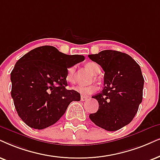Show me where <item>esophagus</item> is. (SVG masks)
I'll use <instances>...</instances> for the list:
<instances>
[{"label": "esophagus", "instance_id": "34e87169", "mask_svg": "<svg viewBox=\"0 0 160 160\" xmlns=\"http://www.w3.org/2000/svg\"><path fill=\"white\" fill-rule=\"evenodd\" d=\"M80 100H81V101H86V100H88V97L81 96V98H80Z\"/></svg>", "mask_w": 160, "mask_h": 160}]
</instances>
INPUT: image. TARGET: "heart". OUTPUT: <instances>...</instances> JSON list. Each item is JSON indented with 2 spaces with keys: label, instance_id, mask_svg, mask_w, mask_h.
I'll use <instances>...</instances> for the list:
<instances>
[{
  "label": "heart",
  "instance_id": "b5f03b06",
  "mask_svg": "<svg viewBox=\"0 0 160 160\" xmlns=\"http://www.w3.org/2000/svg\"><path fill=\"white\" fill-rule=\"evenodd\" d=\"M87 68H88L93 74H97L100 72V66H99L96 62H88L86 64ZM74 72H75V66H71L67 69V73H66V80L70 83H74ZM73 89L75 92H78L79 94L83 96H88V95L92 94L97 92L98 90V87L96 85H90L88 86H74Z\"/></svg>",
  "mask_w": 160,
  "mask_h": 160
}]
</instances>
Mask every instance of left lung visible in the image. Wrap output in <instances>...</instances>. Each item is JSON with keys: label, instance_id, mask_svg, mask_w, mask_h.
<instances>
[{"label": "left lung", "instance_id": "left-lung-1", "mask_svg": "<svg viewBox=\"0 0 160 160\" xmlns=\"http://www.w3.org/2000/svg\"><path fill=\"white\" fill-rule=\"evenodd\" d=\"M88 58L105 72L104 88L92 97L98 101V111L89 115L90 120L106 131L119 130L132 121L142 100L141 68L128 54L114 50H103Z\"/></svg>", "mask_w": 160, "mask_h": 160}]
</instances>
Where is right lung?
<instances>
[{
	"mask_svg": "<svg viewBox=\"0 0 160 160\" xmlns=\"http://www.w3.org/2000/svg\"><path fill=\"white\" fill-rule=\"evenodd\" d=\"M83 55H68L52 46L38 47L23 55L11 72V95L18 116L28 126L43 129L65 114L80 94L68 90L67 69L83 61Z\"/></svg>",
	"mask_w": 160,
	"mask_h": 160,
	"instance_id": "right-lung-1",
	"label": "right lung"
}]
</instances>
